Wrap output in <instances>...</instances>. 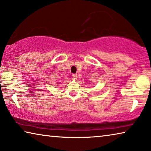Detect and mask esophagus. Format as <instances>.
<instances>
[{
  "mask_svg": "<svg viewBox=\"0 0 151 151\" xmlns=\"http://www.w3.org/2000/svg\"><path fill=\"white\" fill-rule=\"evenodd\" d=\"M72 77L73 79H77L78 78V75L77 74H73Z\"/></svg>",
  "mask_w": 151,
  "mask_h": 151,
  "instance_id": "obj_1",
  "label": "esophagus"
}]
</instances>
